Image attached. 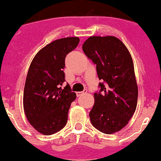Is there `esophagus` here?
Here are the masks:
<instances>
[{"instance_id": "1", "label": "esophagus", "mask_w": 161, "mask_h": 161, "mask_svg": "<svg viewBox=\"0 0 161 161\" xmlns=\"http://www.w3.org/2000/svg\"><path fill=\"white\" fill-rule=\"evenodd\" d=\"M87 89H84V91H83V92H77V96H80V95H84V94H86L87 93Z\"/></svg>"}]
</instances>
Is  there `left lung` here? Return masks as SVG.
I'll list each match as a JSON object with an SVG mask.
<instances>
[{
    "mask_svg": "<svg viewBox=\"0 0 161 161\" xmlns=\"http://www.w3.org/2000/svg\"><path fill=\"white\" fill-rule=\"evenodd\" d=\"M84 54L96 65L99 92L89 113L92 125L105 134L120 131L132 117L138 102L134 63L123 42L114 36L87 38Z\"/></svg>",
    "mask_w": 161,
    "mask_h": 161,
    "instance_id": "8db88e82",
    "label": "left lung"
}]
</instances>
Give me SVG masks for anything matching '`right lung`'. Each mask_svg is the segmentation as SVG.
Returning <instances> with one entry per match:
<instances>
[{
  "label": "right lung",
  "mask_w": 161,
  "mask_h": 161,
  "mask_svg": "<svg viewBox=\"0 0 161 161\" xmlns=\"http://www.w3.org/2000/svg\"><path fill=\"white\" fill-rule=\"evenodd\" d=\"M79 41L77 36L55 40L32 60L25 83L23 108L28 121L41 134H55L66 126L71 103L77 95L69 84L61 87L65 81V58Z\"/></svg>",
  "instance_id": "right-lung-1"
}]
</instances>
